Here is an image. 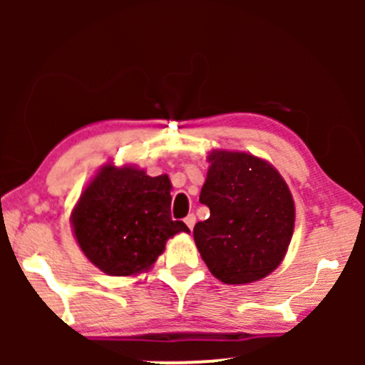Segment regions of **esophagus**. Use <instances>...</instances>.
Here are the masks:
<instances>
[{
	"label": "esophagus",
	"mask_w": 365,
	"mask_h": 365,
	"mask_svg": "<svg viewBox=\"0 0 365 365\" xmlns=\"http://www.w3.org/2000/svg\"><path fill=\"white\" fill-rule=\"evenodd\" d=\"M183 221H185V225L192 230V228H194V225H195V216L194 215H188Z\"/></svg>",
	"instance_id": "1"
}]
</instances>
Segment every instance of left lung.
Returning <instances> with one entry per match:
<instances>
[{"label": "left lung", "mask_w": 365, "mask_h": 365, "mask_svg": "<svg viewBox=\"0 0 365 365\" xmlns=\"http://www.w3.org/2000/svg\"><path fill=\"white\" fill-rule=\"evenodd\" d=\"M199 200L211 215L194 226L209 271L226 284L257 282L287 254L295 206L282 175L247 153L212 150Z\"/></svg>", "instance_id": "1"}]
</instances>
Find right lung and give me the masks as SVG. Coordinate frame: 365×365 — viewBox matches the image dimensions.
I'll return each mask as SVG.
<instances>
[{"mask_svg":"<svg viewBox=\"0 0 365 365\" xmlns=\"http://www.w3.org/2000/svg\"><path fill=\"white\" fill-rule=\"evenodd\" d=\"M170 190L168 175L149 177L132 166H103L72 212L82 252L111 276L149 269L170 237L188 233L183 221L171 220Z\"/></svg>","mask_w":365,"mask_h":365,"instance_id":"add662e5","label":"right lung"}]
</instances>
